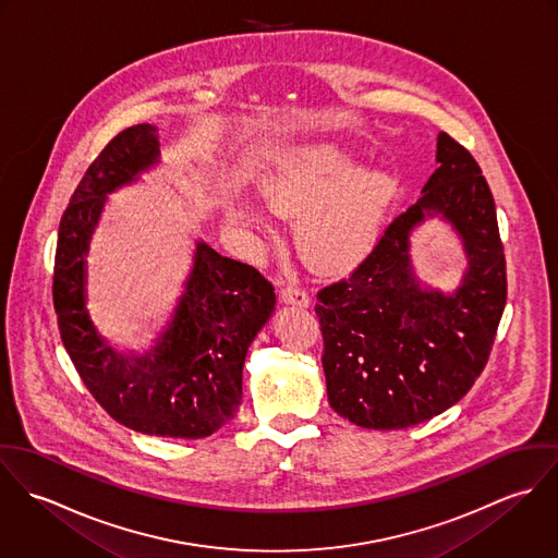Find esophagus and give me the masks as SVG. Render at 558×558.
Wrapping results in <instances>:
<instances>
[{"instance_id": "1", "label": "esophagus", "mask_w": 558, "mask_h": 558, "mask_svg": "<svg viewBox=\"0 0 558 558\" xmlns=\"http://www.w3.org/2000/svg\"><path fill=\"white\" fill-rule=\"evenodd\" d=\"M281 301L292 307H310V303H312L307 290L301 286H286L281 290Z\"/></svg>"}]
</instances>
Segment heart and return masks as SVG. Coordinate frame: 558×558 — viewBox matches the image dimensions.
Here are the masks:
<instances>
[{
  "instance_id": "heart-1",
  "label": "heart",
  "mask_w": 558,
  "mask_h": 558,
  "mask_svg": "<svg viewBox=\"0 0 558 558\" xmlns=\"http://www.w3.org/2000/svg\"><path fill=\"white\" fill-rule=\"evenodd\" d=\"M262 193L275 213L294 215V240L310 266L341 270L372 246L398 195V178L378 167L359 169L356 157L332 142H305L272 159ZM230 217L266 228L248 202L236 204Z\"/></svg>"
}]
</instances>
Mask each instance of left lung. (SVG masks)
Instances as JSON below:
<instances>
[{
	"label": "left lung",
	"instance_id": "obj_1",
	"mask_svg": "<svg viewBox=\"0 0 558 558\" xmlns=\"http://www.w3.org/2000/svg\"><path fill=\"white\" fill-rule=\"evenodd\" d=\"M438 169L350 277L318 292L322 367L330 408L367 429H403L464 398L483 372L507 303L496 206L473 155L438 133ZM449 220L470 266L453 295L421 289L409 232Z\"/></svg>",
	"mask_w": 558,
	"mask_h": 558
}]
</instances>
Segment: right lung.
Instances as JSON below:
<instances>
[{
  "instance_id": "1",
  "label": "right lung",
  "mask_w": 558,
  "mask_h": 558,
  "mask_svg": "<svg viewBox=\"0 0 558 558\" xmlns=\"http://www.w3.org/2000/svg\"><path fill=\"white\" fill-rule=\"evenodd\" d=\"M157 162V126L135 124L87 167L60 221L53 307L83 385L111 418L150 436L206 438L239 412L244 356L275 310L272 283L197 242L173 318L142 356L107 345L85 310V255L107 193Z\"/></svg>"
}]
</instances>
